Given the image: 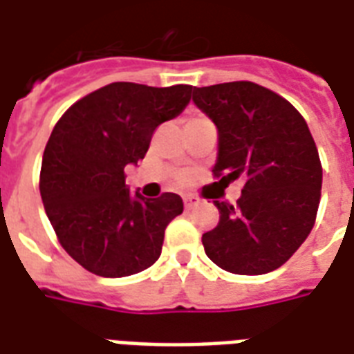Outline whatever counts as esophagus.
Instances as JSON below:
<instances>
[{
    "instance_id": "esophagus-1",
    "label": "esophagus",
    "mask_w": 354,
    "mask_h": 354,
    "mask_svg": "<svg viewBox=\"0 0 354 354\" xmlns=\"http://www.w3.org/2000/svg\"><path fill=\"white\" fill-rule=\"evenodd\" d=\"M198 203H200V198H196V196H185V207L187 209L194 207Z\"/></svg>"
}]
</instances>
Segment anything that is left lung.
<instances>
[{
	"instance_id": "8db88e82",
	"label": "left lung",
	"mask_w": 354,
	"mask_h": 354,
	"mask_svg": "<svg viewBox=\"0 0 354 354\" xmlns=\"http://www.w3.org/2000/svg\"><path fill=\"white\" fill-rule=\"evenodd\" d=\"M192 102L218 130L216 185L245 180L237 205L213 198L221 218L202 236L205 254L237 275L273 272L306 241L321 202L308 124L285 97L249 81L194 86Z\"/></svg>"
}]
</instances>
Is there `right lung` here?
I'll return each instance as SVG.
<instances>
[{
	"mask_svg": "<svg viewBox=\"0 0 354 354\" xmlns=\"http://www.w3.org/2000/svg\"><path fill=\"white\" fill-rule=\"evenodd\" d=\"M190 94V84L111 82L56 122L43 152L41 200L58 241L84 270L126 277L160 259L183 200L174 192L130 194L124 167L145 158L154 130L180 115Z\"/></svg>",
	"mask_w": 354,
	"mask_h": 354,
	"instance_id": "1",
	"label": "right lung"
}]
</instances>
